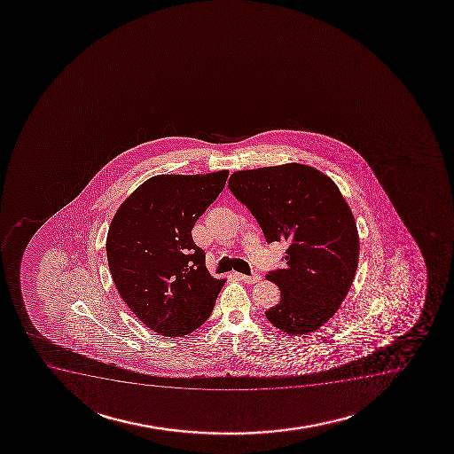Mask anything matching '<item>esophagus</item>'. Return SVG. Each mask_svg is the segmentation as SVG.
Segmentation results:
<instances>
[{"label": "esophagus", "mask_w": 454, "mask_h": 454, "mask_svg": "<svg viewBox=\"0 0 454 454\" xmlns=\"http://www.w3.org/2000/svg\"><path fill=\"white\" fill-rule=\"evenodd\" d=\"M235 277L247 284H254L256 283V281H260V275H256V273H254L251 277H249V275H243V273H235Z\"/></svg>", "instance_id": "34e87169"}]
</instances>
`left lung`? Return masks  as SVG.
<instances>
[{"instance_id": "1", "label": "left lung", "mask_w": 454, "mask_h": 454, "mask_svg": "<svg viewBox=\"0 0 454 454\" xmlns=\"http://www.w3.org/2000/svg\"><path fill=\"white\" fill-rule=\"evenodd\" d=\"M228 184L267 243L288 245L286 267L267 273L281 290L267 320L290 336L317 330L347 298L357 270V226L336 184L304 164L235 171Z\"/></svg>"}]
</instances>
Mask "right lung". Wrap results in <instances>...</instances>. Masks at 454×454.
Here are the masks:
<instances>
[{
  "label": "right lung",
  "instance_id": "1",
  "mask_svg": "<svg viewBox=\"0 0 454 454\" xmlns=\"http://www.w3.org/2000/svg\"><path fill=\"white\" fill-rule=\"evenodd\" d=\"M228 175L223 170L150 177L111 222L107 264L118 294L160 336H187L213 313L224 279L209 275L192 230L223 190Z\"/></svg>",
  "mask_w": 454,
  "mask_h": 454
}]
</instances>
